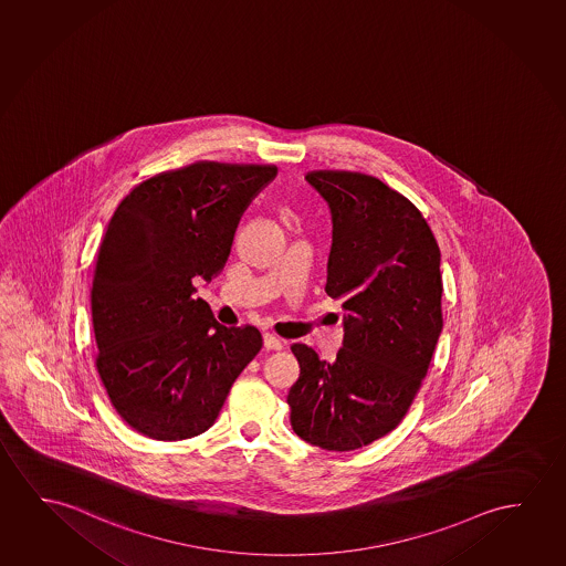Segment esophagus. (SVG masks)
<instances>
[{"mask_svg":"<svg viewBox=\"0 0 566 566\" xmlns=\"http://www.w3.org/2000/svg\"><path fill=\"white\" fill-rule=\"evenodd\" d=\"M262 340H264V348H269V350H280V348H284V340L279 339V337L272 335V333H264Z\"/></svg>","mask_w":566,"mask_h":566,"instance_id":"obj_1","label":"esophagus"}]
</instances>
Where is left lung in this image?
<instances>
[{"label":"left lung","mask_w":566,"mask_h":566,"mask_svg":"<svg viewBox=\"0 0 566 566\" xmlns=\"http://www.w3.org/2000/svg\"><path fill=\"white\" fill-rule=\"evenodd\" d=\"M305 180L329 203L325 292L345 310V339L331 363L292 345L290 423L325 451H355L400 426L426 378L443 329L441 251L421 211L375 176L314 170Z\"/></svg>","instance_id":"1"}]
</instances>
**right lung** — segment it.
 <instances>
[{
	"mask_svg": "<svg viewBox=\"0 0 566 566\" xmlns=\"http://www.w3.org/2000/svg\"><path fill=\"white\" fill-rule=\"evenodd\" d=\"M276 172L200 160L137 184L109 219L90 292L96 368L115 411L143 436L208 431L261 350V331L216 322L193 279L223 269L239 219Z\"/></svg>",
	"mask_w": 566,
	"mask_h": 566,
	"instance_id": "right-lung-1",
	"label": "right lung"
}]
</instances>
